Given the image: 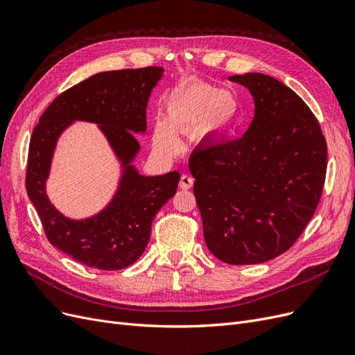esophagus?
Here are the masks:
<instances>
[{
	"instance_id": "34e87169",
	"label": "esophagus",
	"mask_w": 355,
	"mask_h": 355,
	"mask_svg": "<svg viewBox=\"0 0 355 355\" xmlns=\"http://www.w3.org/2000/svg\"><path fill=\"white\" fill-rule=\"evenodd\" d=\"M192 185H194V179H192L189 175H182V176H180L179 187H180L182 189H191Z\"/></svg>"
}]
</instances>
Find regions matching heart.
Wrapping results in <instances>:
<instances>
[{
	"instance_id": "b5f03b06",
	"label": "heart",
	"mask_w": 355,
	"mask_h": 355,
	"mask_svg": "<svg viewBox=\"0 0 355 355\" xmlns=\"http://www.w3.org/2000/svg\"><path fill=\"white\" fill-rule=\"evenodd\" d=\"M240 103L230 90H219L204 81L180 84L164 102V121L154 125L153 144L163 155H175L179 141L175 133H196L198 139H213L231 127Z\"/></svg>"
}]
</instances>
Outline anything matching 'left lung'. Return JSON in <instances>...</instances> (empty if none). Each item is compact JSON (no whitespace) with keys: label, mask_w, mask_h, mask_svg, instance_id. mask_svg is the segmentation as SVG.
I'll list each match as a JSON object with an SVG mask.
<instances>
[{"label":"left lung","mask_w":355,"mask_h":355,"mask_svg":"<svg viewBox=\"0 0 355 355\" xmlns=\"http://www.w3.org/2000/svg\"><path fill=\"white\" fill-rule=\"evenodd\" d=\"M254 116L231 141L189 157L204 240L225 263H262L295 244L323 192L327 145L314 114L286 84L249 72Z\"/></svg>","instance_id":"1"}]
</instances>
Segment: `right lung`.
<instances>
[{
  "label": "right lung",
  "instance_id": "add662e5",
  "mask_svg": "<svg viewBox=\"0 0 355 355\" xmlns=\"http://www.w3.org/2000/svg\"><path fill=\"white\" fill-rule=\"evenodd\" d=\"M164 69L99 72L59 94L41 115L29 142L26 191L49 241L73 261L103 271L130 266L145 252L158 210L176 194L179 171L144 176L133 166L135 133L146 130V105ZM73 121L98 123L123 171L113 200L98 215L75 221L49 202L45 182L60 135Z\"/></svg>",
  "mask_w": 355,
  "mask_h": 355
}]
</instances>
